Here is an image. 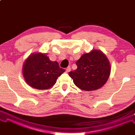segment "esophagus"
I'll return each mask as SVG.
<instances>
[{
  "label": "esophagus",
  "instance_id": "1",
  "mask_svg": "<svg viewBox=\"0 0 135 135\" xmlns=\"http://www.w3.org/2000/svg\"><path fill=\"white\" fill-rule=\"evenodd\" d=\"M70 71H71V68H70V67H68L66 68V71L67 72H69Z\"/></svg>",
  "mask_w": 135,
  "mask_h": 135
}]
</instances>
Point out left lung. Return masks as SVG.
Here are the masks:
<instances>
[{
    "label": "left lung",
    "instance_id": "1",
    "mask_svg": "<svg viewBox=\"0 0 135 135\" xmlns=\"http://www.w3.org/2000/svg\"><path fill=\"white\" fill-rule=\"evenodd\" d=\"M76 64L77 69L70 71L68 74L76 87L85 91H93L102 87L111 72L109 60L99 50H92L82 55Z\"/></svg>",
    "mask_w": 135,
    "mask_h": 135
}]
</instances>
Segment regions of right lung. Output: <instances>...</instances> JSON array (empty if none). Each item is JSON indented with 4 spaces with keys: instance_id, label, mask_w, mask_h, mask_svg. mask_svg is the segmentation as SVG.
I'll use <instances>...</instances> for the list:
<instances>
[{
    "instance_id": "1",
    "label": "right lung",
    "mask_w": 135,
    "mask_h": 135,
    "mask_svg": "<svg viewBox=\"0 0 135 135\" xmlns=\"http://www.w3.org/2000/svg\"><path fill=\"white\" fill-rule=\"evenodd\" d=\"M65 70L57 61H50L45 53L30 55L24 62L22 73L28 85L37 90H47L56 84L57 78Z\"/></svg>"
}]
</instances>
